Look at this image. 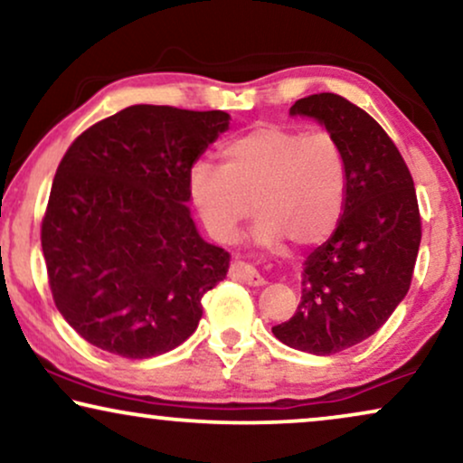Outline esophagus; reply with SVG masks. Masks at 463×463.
I'll use <instances>...</instances> for the list:
<instances>
[{
    "label": "esophagus",
    "instance_id": "obj_1",
    "mask_svg": "<svg viewBox=\"0 0 463 463\" xmlns=\"http://www.w3.org/2000/svg\"><path fill=\"white\" fill-rule=\"evenodd\" d=\"M230 274H232V278H236V280L249 284V287H263V284H265V278L259 274V271L252 268V265L242 263V261L232 263Z\"/></svg>",
    "mask_w": 463,
    "mask_h": 463
}]
</instances>
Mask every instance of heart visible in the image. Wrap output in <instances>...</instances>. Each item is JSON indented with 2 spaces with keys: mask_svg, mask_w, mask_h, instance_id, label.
I'll return each instance as SVG.
<instances>
[{
  "mask_svg": "<svg viewBox=\"0 0 463 463\" xmlns=\"http://www.w3.org/2000/svg\"><path fill=\"white\" fill-rule=\"evenodd\" d=\"M350 189L345 151L331 132L261 124L227 141L221 168L195 162L189 195L213 238L232 242L252 211V240L276 249L284 238L314 246L339 225Z\"/></svg>",
  "mask_w": 463,
  "mask_h": 463,
  "instance_id": "1",
  "label": "heart"
}]
</instances>
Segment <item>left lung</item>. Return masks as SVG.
Listing matches in <instances>:
<instances>
[{
  "label": "left lung",
  "mask_w": 463,
  "mask_h": 463,
  "mask_svg": "<svg viewBox=\"0 0 463 463\" xmlns=\"http://www.w3.org/2000/svg\"><path fill=\"white\" fill-rule=\"evenodd\" d=\"M337 138L350 168L339 225L303 261L301 301L271 333L295 350L331 356L369 339L404 299L421 242L407 164L369 113L333 92L290 107Z\"/></svg>",
  "instance_id": "left-lung-1"
}]
</instances>
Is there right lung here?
Listing matches in <instances>:
<instances>
[{
    "label": "right lung",
    "instance_id": "add662e5",
    "mask_svg": "<svg viewBox=\"0 0 463 463\" xmlns=\"http://www.w3.org/2000/svg\"><path fill=\"white\" fill-rule=\"evenodd\" d=\"M230 113L132 105L75 138L56 170L42 250L56 307L88 344L122 358L181 345L230 252L202 240L189 173Z\"/></svg>",
    "mask_w": 463,
    "mask_h": 463
}]
</instances>
